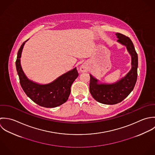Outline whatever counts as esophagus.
Here are the masks:
<instances>
[{"label":"esophagus","mask_w":155,"mask_h":155,"mask_svg":"<svg viewBox=\"0 0 155 155\" xmlns=\"http://www.w3.org/2000/svg\"><path fill=\"white\" fill-rule=\"evenodd\" d=\"M87 71V67L86 64H82L80 67V71L81 72H86Z\"/></svg>","instance_id":"esophagus-1"}]
</instances>
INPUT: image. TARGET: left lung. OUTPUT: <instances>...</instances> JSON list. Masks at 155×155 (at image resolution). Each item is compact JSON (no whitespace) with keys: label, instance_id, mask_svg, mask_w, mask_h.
<instances>
[{"label":"left lung","instance_id":"1","mask_svg":"<svg viewBox=\"0 0 155 155\" xmlns=\"http://www.w3.org/2000/svg\"><path fill=\"white\" fill-rule=\"evenodd\" d=\"M117 41L126 46L132 56V69L118 82L113 84H98L97 80L91 75L89 90L97 102L108 105L122 102L133 91L137 80L138 55L130 39L122 33H117Z\"/></svg>","mask_w":155,"mask_h":155}]
</instances>
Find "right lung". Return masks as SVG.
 I'll list each match as a JSON object with an SVG mask.
<instances>
[{
	"label": "right lung",
	"instance_id": "1",
	"mask_svg": "<svg viewBox=\"0 0 155 155\" xmlns=\"http://www.w3.org/2000/svg\"><path fill=\"white\" fill-rule=\"evenodd\" d=\"M25 42L22 44L18 51L15 62L23 90L34 102L41 107L54 108L61 105L68 99L71 85L78 76L76 68L63 74L50 84L41 85L33 83L26 77L20 64V58Z\"/></svg>",
	"mask_w": 155,
	"mask_h": 155
}]
</instances>
